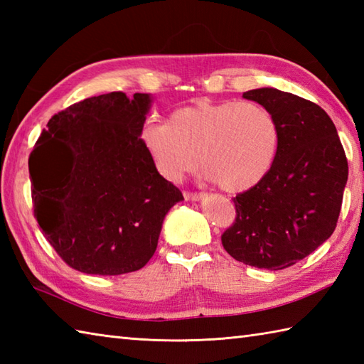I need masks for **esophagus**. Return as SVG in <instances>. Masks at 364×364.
I'll use <instances>...</instances> for the list:
<instances>
[{"instance_id": "obj_1", "label": "esophagus", "mask_w": 364, "mask_h": 364, "mask_svg": "<svg viewBox=\"0 0 364 364\" xmlns=\"http://www.w3.org/2000/svg\"><path fill=\"white\" fill-rule=\"evenodd\" d=\"M184 198L189 200V202H198V200L205 198V194H198V192H184Z\"/></svg>"}]
</instances>
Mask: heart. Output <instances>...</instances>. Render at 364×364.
I'll use <instances>...</instances> for the list:
<instances>
[{"instance_id":"obj_1","label":"heart","mask_w":364,"mask_h":364,"mask_svg":"<svg viewBox=\"0 0 364 364\" xmlns=\"http://www.w3.org/2000/svg\"><path fill=\"white\" fill-rule=\"evenodd\" d=\"M141 142L166 180H181L200 159L206 180L228 194H241L258 186L272 170L282 128L262 105L198 100L175 109L167 122L146 120Z\"/></svg>"}]
</instances>
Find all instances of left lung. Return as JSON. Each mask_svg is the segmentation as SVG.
I'll use <instances>...</instances> for the list:
<instances>
[{
  "label": "left lung",
  "mask_w": 364,
  "mask_h": 364,
  "mask_svg": "<svg viewBox=\"0 0 364 364\" xmlns=\"http://www.w3.org/2000/svg\"><path fill=\"white\" fill-rule=\"evenodd\" d=\"M282 128L275 164L258 186L237 194L236 219L222 245L236 261L280 270L313 253L333 233L349 175L328 114L313 102L272 87L244 92Z\"/></svg>",
  "instance_id": "left-lung-1"
}]
</instances>
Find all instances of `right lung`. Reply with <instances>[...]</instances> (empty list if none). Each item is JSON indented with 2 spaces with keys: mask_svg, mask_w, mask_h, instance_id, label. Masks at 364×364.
<instances>
[{
  "mask_svg": "<svg viewBox=\"0 0 364 364\" xmlns=\"http://www.w3.org/2000/svg\"><path fill=\"white\" fill-rule=\"evenodd\" d=\"M150 94L90 97L53 115L29 156L34 215L68 266L122 275L153 257L181 191L141 142Z\"/></svg>",
  "mask_w": 364,
  "mask_h": 364,
  "instance_id": "right-lung-1",
  "label": "right lung"
}]
</instances>
